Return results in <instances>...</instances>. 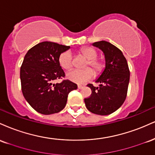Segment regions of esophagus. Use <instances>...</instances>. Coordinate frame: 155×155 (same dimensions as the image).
<instances>
[{"label": "esophagus", "instance_id": "obj_1", "mask_svg": "<svg viewBox=\"0 0 155 155\" xmlns=\"http://www.w3.org/2000/svg\"><path fill=\"white\" fill-rule=\"evenodd\" d=\"M78 88H79V89H82L83 88V86H82V85H81V84H78Z\"/></svg>", "mask_w": 155, "mask_h": 155}]
</instances>
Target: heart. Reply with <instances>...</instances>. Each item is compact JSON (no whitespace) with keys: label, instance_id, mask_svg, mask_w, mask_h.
<instances>
[{"label":"heart","instance_id":"obj_1","mask_svg":"<svg viewBox=\"0 0 155 155\" xmlns=\"http://www.w3.org/2000/svg\"><path fill=\"white\" fill-rule=\"evenodd\" d=\"M78 52L87 59L84 65V68H87L84 70H74L68 73L67 77L70 81L77 84L84 83L90 81L95 76V72L89 67L93 68L97 74H100L104 71L105 61L103 59L97 58V51L95 48L91 47H82ZM58 61L60 66L65 70H70L74 65L72 54L69 51H65L60 54Z\"/></svg>","mask_w":155,"mask_h":155}]
</instances>
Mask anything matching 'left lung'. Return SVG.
I'll list each match as a JSON object with an SVG mask.
<instances>
[{
  "instance_id": "8db88e82",
  "label": "left lung",
  "mask_w": 155,
  "mask_h": 155,
  "mask_svg": "<svg viewBox=\"0 0 155 155\" xmlns=\"http://www.w3.org/2000/svg\"><path fill=\"white\" fill-rule=\"evenodd\" d=\"M92 45L104 51L106 67L95 81L100 83L99 87H95L92 84H87L92 94L84 98L85 106L95 114L108 115L117 111L125 101L130 70L122 51L114 45L106 41L95 42Z\"/></svg>"
}]
</instances>
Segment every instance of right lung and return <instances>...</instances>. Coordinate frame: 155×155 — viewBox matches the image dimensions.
Instances as JSON below:
<instances>
[{
  "mask_svg": "<svg viewBox=\"0 0 155 155\" xmlns=\"http://www.w3.org/2000/svg\"><path fill=\"white\" fill-rule=\"evenodd\" d=\"M70 48L51 41L39 43L28 50L20 68L22 92L31 107L42 114L58 113L65 108L69 92L77 89L70 80L53 84L65 77L59 64L60 54Z\"/></svg>",
  "mask_w": 155,
  "mask_h": 155,
  "instance_id": "right-lung-1",
  "label": "right lung"
}]
</instances>
